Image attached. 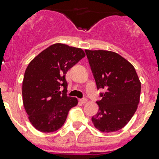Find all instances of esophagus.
<instances>
[{"label": "esophagus", "mask_w": 159, "mask_h": 159, "mask_svg": "<svg viewBox=\"0 0 159 159\" xmlns=\"http://www.w3.org/2000/svg\"><path fill=\"white\" fill-rule=\"evenodd\" d=\"M79 101L82 103V104H86V102L88 101V100L86 99V98H83V99H81V100H79Z\"/></svg>", "instance_id": "esophagus-1"}]
</instances>
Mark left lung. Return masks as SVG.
I'll list each match as a JSON object with an SVG mask.
<instances>
[{
    "label": "left lung",
    "instance_id": "obj_1",
    "mask_svg": "<svg viewBox=\"0 0 159 159\" xmlns=\"http://www.w3.org/2000/svg\"><path fill=\"white\" fill-rule=\"evenodd\" d=\"M85 52L102 99L99 111L91 120L102 132L122 129L133 117L140 102L141 83L133 65L121 55L109 50Z\"/></svg>",
    "mask_w": 159,
    "mask_h": 159
}]
</instances>
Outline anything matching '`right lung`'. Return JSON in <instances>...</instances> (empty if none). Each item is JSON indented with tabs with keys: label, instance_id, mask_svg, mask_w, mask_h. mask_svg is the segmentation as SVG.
<instances>
[{
	"label": "right lung",
	"instance_id": "right-lung-1",
	"mask_svg": "<svg viewBox=\"0 0 159 159\" xmlns=\"http://www.w3.org/2000/svg\"><path fill=\"white\" fill-rule=\"evenodd\" d=\"M86 56L81 48L65 44L51 45L29 63L24 73L22 95L28 119L42 132H53L66 121L77 99L67 95L65 75ZM61 89L64 90L60 91Z\"/></svg>",
	"mask_w": 159,
	"mask_h": 159
}]
</instances>
